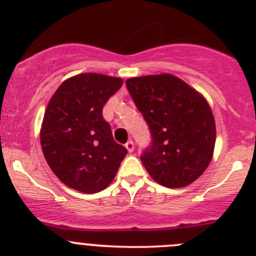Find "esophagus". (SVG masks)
<instances>
[{
    "label": "esophagus",
    "mask_w": 256,
    "mask_h": 256,
    "mask_svg": "<svg viewBox=\"0 0 256 256\" xmlns=\"http://www.w3.org/2000/svg\"><path fill=\"white\" fill-rule=\"evenodd\" d=\"M125 147H126V148H128V152H132L134 148H135V146H134L132 141H128V142H126V144H125Z\"/></svg>",
    "instance_id": "1"
}]
</instances>
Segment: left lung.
I'll use <instances>...</instances> for the list:
<instances>
[{
  "instance_id": "8db88e82",
  "label": "left lung",
  "mask_w": 256,
  "mask_h": 256,
  "mask_svg": "<svg viewBox=\"0 0 256 256\" xmlns=\"http://www.w3.org/2000/svg\"><path fill=\"white\" fill-rule=\"evenodd\" d=\"M126 88L142 114L152 142L141 156L158 184L180 188L207 170L216 144V121L207 100L172 74L126 80Z\"/></svg>"
}]
</instances>
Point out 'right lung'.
Returning a JSON list of instances; mask_svg holds the SVG:
<instances>
[{
	"label": "right lung",
	"instance_id": "obj_1",
	"mask_svg": "<svg viewBox=\"0 0 256 256\" xmlns=\"http://www.w3.org/2000/svg\"><path fill=\"white\" fill-rule=\"evenodd\" d=\"M121 85V78L78 74L64 80L49 100L40 128L42 151L53 174L73 190H105L128 154L102 118V108Z\"/></svg>",
	"mask_w": 256,
	"mask_h": 256
}]
</instances>
